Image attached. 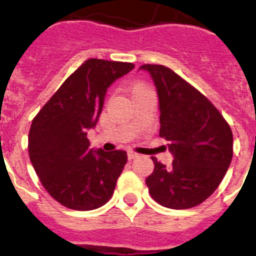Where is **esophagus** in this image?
I'll return each mask as SVG.
<instances>
[{
    "label": "esophagus",
    "instance_id": "34e87169",
    "mask_svg": "<svg viewBox=\"0 0 256 256\" xmlns=\"http://www.w3.org/2000/svg\"><path fill=\"white\" fill-rule=\"evenodd\" d=\"M128 158L130 160H136V158H138V154H136V152H128Z\"/></svg>",
    "mask_w": 256,
    "mask_h": 256
}]
</instances>
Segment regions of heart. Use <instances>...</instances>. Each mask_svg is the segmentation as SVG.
Here are the masks:
<instances>
[{"label":"heart","instance_id":"b5f03b06","mask_svg":"<svg viewBox=\"0 0 256 256\" xmlns=\"http://www.w3.org/2000/svg\"><path fill=\"white\" fill-rule=\"evenodd\" d=\"M142 88V86H136V88H134V90H136V88Z\"/></svg>","mask_w":256,"mask_h":256}]
</instances>
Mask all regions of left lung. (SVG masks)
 Segmentation results:
<instances>
[{"mask_svg": "<svg viewBox=\"0 0 256 256\" xmlns=\"http://www.w3.org/2000/svg\"><path fill=\"white\" fill-rule=\"evenodd\" d=\"M160 100V136L168 140L171 168L156 160L146 178L152 199L168 208L198 206L222 182L232 160V132L222 114L195 88L162 65H144Z\"/></svg>", "mask_w": 256, "mask_h": 256, "instance_id": "8db88e82", "label": "left lung"}]
</instances>
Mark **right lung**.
<instances>
[{
	"instance_id": "1",
	"label": "right lung",
	"mask_w": 256,
	"mask_h": 256,
	"mask_svg": "<svg viewBox=\"0 0 256 256\" xmlns=\"http://www.w3.org/2000/svg\"><path fill=\"white\" fill-rule=\"evenodd\" d=\"M134 69L128 62L88 60L58 88L32 122L29 156L46 191L68 208L88 211L112 198L128 156L90 148L108 88Z\"/></svg>"
}]
</instances>
